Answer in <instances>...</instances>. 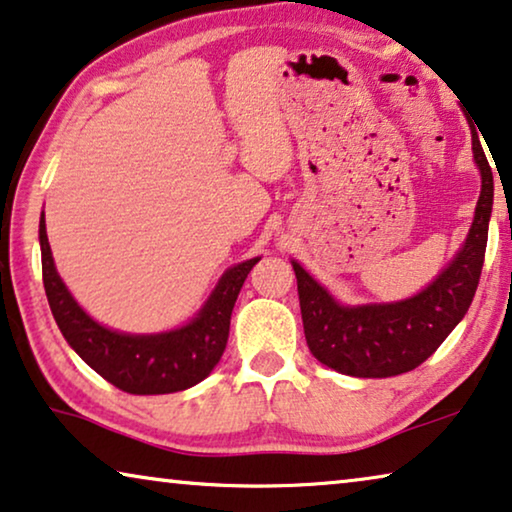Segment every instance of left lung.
Wrapping results in <instances>:
<instances>
[{
    "instance_id": "left-lung-1",
    "label": "left lung",
    "mask_w": 512,
    "mask_h": 512,
    "mask_svg": "<svg viewBox=\"0 0 512 512\" xmlns=\"http://www.w3.org/2000/svg\"><path fill=\"white\" fill-rule=\"evenodd\" d=\"M473 161L480 170V196L469 235L446 268L411 298L342 305L298 261L302 325L311 355L325 367L358 379H385L411 372L443 344L476 295L485 261L494 203L492 168L471 129Z\"/></svg>"
}]
</instances>
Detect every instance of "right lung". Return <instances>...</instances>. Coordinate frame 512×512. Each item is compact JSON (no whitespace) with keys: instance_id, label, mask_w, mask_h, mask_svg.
I'll return each instance as SVG.
<instances>
[{"instance_id":"obj_1","label":"right lung","mask_w":512,"mask_h":512,"mask_svg":"<svg viewBox=\"0 0 512 512\" xmlns=\"http://www.w3.org/2000/svg\"><path fill=\"white\" fill-rule=\"evenodd\" d=\"M43 288L66 342L115 388L131 395H166L201 383L224 355L231 314L249 270L261 256L228 268L189 323L152 335L110 330L78 305L55 268L46 217L39 221Z\"/></svg>"}]
</instances>
